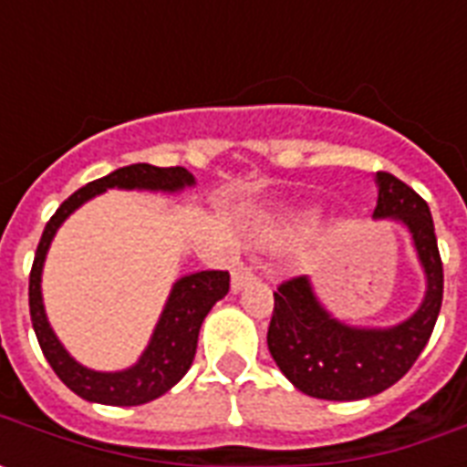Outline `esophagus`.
<instances>
[{
  "label": "esophagus",
  "instance_id": "obj_1",
  "mask_svg": "<svg viewBox=\"0 0 467 467\" xmlns=\"http://www.w3.org/2000/svg\"><path fill=\"white\" fill-rule=\"evenodd\" d=\"M254 278H256L254 269H252V266H247V264H240V266H234V269H233V291L240 293L242 288L252 284Z\"/></svg>",
  "mask_w": 467,
  "mask_h": 467
}]
</instances>
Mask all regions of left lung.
Wrapping results in <instances>:
<instances>
[{"mask_svg":"<svg viewBox=\"0 0 467 467\" xmlns=\"http://www.w3.org/2000/svg\"><path fill=\"white\" fill-rule=\"evenodd\" d=\"M376 218H395L412 233L427 274V296L412 317L390 329H358L329 317L307 276H293L274 293L269 351L300 392L319 400H363L395 385L420 358L443 300V264L427 201L405 182L378 171Z\"/></svg>","mask_w":467,"mask_h":467,"instance_id":"left-lung-1","label":"left lung"}]
</instances>
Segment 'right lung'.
Instances as JSON below:
<instances>
[{
    "mask_svg": "<svg viewBox=\"0 0 467 467\" xmlns=\"http://www.w3.org/2000/svg\"><path fill=\"white\" fill-rule=\"evenodd\" d=\"M193 176L183 167H152V164H130L101 176L97 182H89L79 191H75L65 203L47 220L43 237L36 249L31 276H28V307H31V322L43 348V356L53 366L62 383L79 398L101 405L133 407L145 405L150 400L160 398L169 388H174L186 370L193 363L198 344V332L203 325L205 315L220 298H225L230 291V274L227 271H198L191 276H183L171 288L167 307L161 312L155 334L150 339V347L140 356V361L133 368L120 373H99L79 366L72 356L62 348L57 337L47 325L43 298H40V271L46 262L47 247L62 220L69 213L79 208L84 201H89L106 189H150V191H179L191 186Z\"/></svg>",
    "mask_w": 467,
    "mask_h": 467,
    "instance_id": "1",
    "label": "right lung"
}]
</instances>
